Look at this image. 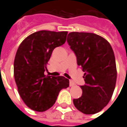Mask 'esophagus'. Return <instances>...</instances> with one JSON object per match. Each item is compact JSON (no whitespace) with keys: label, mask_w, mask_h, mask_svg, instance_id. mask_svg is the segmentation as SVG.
Wrapping results in <instances>:
<instances>
[{"label":"esophagus","mask_w":127,"mask_h":127,"mask_svg":"<svg viewBox=\"0 0 127 127\" xmlns=\"http://www.w3.org/2000/svg\"><path fill=\"white\" fill-rule=\"evenodd\" d=\"M74 85H75V83H74L73 81L70 80V86H74Z\"/></svg>","instance_id":"1"}]
</instances>
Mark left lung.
Returning <instances> with one entry per match:
<instances>
[{
	"label": "left lung",
	"instance_id": "left-lung-1",
	"mask_svg": "<svg viewBox=\"0 0 127 127\" xmlns=\"http://www.w3.org/2000/svg\"><path fill=\"white\" fill-rule=\"evenodd\" d=\"M67 41L76 56L77 64L85 72L82 96L73 99L79 111L96 114L111 100L117 79L114 53L104 37L92 33L71 32Z\"/></svg>",
	"mask_w": 127,
	"mask_h": 127
}]
</instances>
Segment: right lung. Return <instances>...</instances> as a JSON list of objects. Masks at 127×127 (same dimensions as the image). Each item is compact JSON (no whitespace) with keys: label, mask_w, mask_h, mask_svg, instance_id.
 I'll use <instances>...</instances> for the list:
<instances>
[{"label":"right lung","mask_w":127,"mask_h":127,"mask_svg":"<svg viewBox=\"0 0 127 127\" xmlns=\"http://www.w3.org/2000/svg\"><path fill=\"white\" fill-rule=\"evenodd\" d=\"M68 31H39L29 35L16 52L13 74L19 94L34 111H45L55 104L59 92L69 87L64 76L45 75L53 50L65 42Z\"/></svg>","instance_id":"right-lung-1"}]
</instances>
